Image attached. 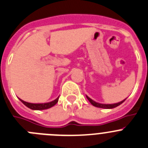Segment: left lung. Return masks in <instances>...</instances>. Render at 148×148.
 <instances>
[{
	"label": "left lung",
	"instance_id": "1",
	"mask_svg": "<svg viewBox=\"0 0 148 148\" xmlns=\"http://www.w3.org/2000/svg\"><path fill=\"white\" fill-rule=\"evenodd\" d=\"M86 97H87V99H88L89 101H90V102L91 103V104H92L93 106H95V107H96V108H104V109H113V108H116V107L119 106L120 104H122V103L124 102L125 100H126V99H124L123 101H120V102L116 103V104H101V103L95 102V101H93L92 99H91L90 98H89L87 95H86Z\"/></svg>",
	"mask_w": 148,
	"mask_h": 148
}]
</instances>
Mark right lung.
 Wrapping results in <instances>:
<instances>
[{"label": "right lung", "mask_w": 148, "mask_h": 148, "mask_svg": "<svg viewBox=\"0 0 148 148\" xmlns=\"http://www.w3.org/2000/svg\"><path fill=\"white\" fill-rule=\"evenodd\" d=\"M58 99L59 97H58L56 99H55L54 101H52L50 102H47V103H40V104H33V103H29L27 101H24L22 99H20V101L23 103L25 106H27V108H29V109L33 110H46L49 109V108H52L55 104H57V102L58 101Z\"/></svg>", "instance_id": "obj_1"}]
</instances>
